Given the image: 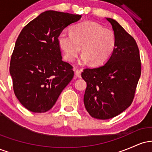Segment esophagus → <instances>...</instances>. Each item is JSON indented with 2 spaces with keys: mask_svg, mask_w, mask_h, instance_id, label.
<instances>
[{
  "mask_svg": "<svg viewBox=\"0 0 152 152\" xmlns=\"http://www.w3.org/2000/svg\"><path fill=\"white\" fill-rule=\"evenodd\" d=\"M74 71H75V75H76V77H78V78H81V71H80L79 70H78V69H75Z\"/></svg>",
  "mask_w": 152,
  "mask_h": 152,
  "instance_id": "esophagus-1",
  "label": "esophagus"
}]
</instances>
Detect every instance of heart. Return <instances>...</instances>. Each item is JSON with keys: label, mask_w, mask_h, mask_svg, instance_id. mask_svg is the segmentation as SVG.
Instances as JSON below:
<instances>
[{"label": "heart", "mask_w": 152, "mask_h": 152, "mask_svg": "<svg viewBox=\"0 0 152 152\" xmlns=\"http://www.w3.org/2000/svg\"><path fill=\"white\" fill-rule=\"evenodd\" d=\"M58 43L68 61H74L81 48L82 61H89L92 65H99L112 54L116 37L110 29L104 28L95 22L84 21L73 26L71 33L62 32L58 36Z\"/></svg>", "instance_id": "obj_1"}]
</instances>
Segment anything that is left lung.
Masks as SVG:
<instances>
[{"mask_svg": "<svg viewBox=\"0 0 152 152\" xmlns=\"http://www.w3.org/2000/svg\"><path fill=\"white\" fill-rule=\"evenodd\" d=\"M106 20L116 37L114 51L105 64L81 73L87 84L85 108L92 117L103 120L117 116L132 104L142 70L134 38L114 19Z\"/></svg>", "mask_w": 152, "mask_h": 152, "instance_id": "obj_1", "label": "left lung"}]
</instances>
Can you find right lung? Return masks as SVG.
I'll return each instance as SVG.
<instances>
[{
	"label": "right lung",
	"instance_id": "add662e5",
	"mask_svg": "<svg viewBox=\"0 0 152 152\" xmlns=\"http://www.w3.org/2000/svg\"><path fill=\"white\" fill-rule=\"evenodd\" d=\"M81 15L47 10L20 31L10 63L15 96L24 107L44 113L56 102L69 83L73 66L63 61L58 36Z\"/></svg>",
	"mask_w": 152,
	"mask_h": 152
}]
</instances>
